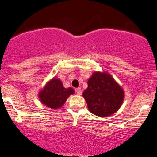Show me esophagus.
Here are the masks:
<instances>
[{"label":"esophagus","instance_id":"1","mask_svg":"<svg viewBox=\"0 0 157 157\" xmlns=\"http://www.w3.org/2000/svg\"><path fill=\"white\" fill-rule=\"evenodd\" d=\"M75 91H76V93L78 95H81L82 94V89H81L80 87L79 88H77V89H75Z\"/></svg>","mask_w":157,"mask_h":157}]
</instances>
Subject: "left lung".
<instances>
[{"label":"left lung","instance_id":"obj_1","mask_svg":"<svg viewBox=\"0 0 157 157\" xmlns=\"http://www.w3.org/2000/svg\"><path fill=\"white\" fill-rule=\"evenodd\" d=\"M87 85L82 95L88 109L94 115L108 117L120 108L124 90L110 74L95 72L88 79Z\"/></svg>","mask_w":157,"mask_h":157}]
</instances>
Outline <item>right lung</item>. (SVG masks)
I'll list each match as a JSON object with an SVG mask.
<instances>
[{"label": "right lung", "instance_id": "1", "mask_svg": "<svg viewBox=\"0 0 157 157\" xmlns=\"http://www.w3.org/2000/svg\"><path fill=\"white\" fill-rule=\"evenodd\" d=\"M73 88H65L59 78L51 79L39 92L38 97L42 104L52 109L62 107L70 95L73 94Z\"/></svg>", "mask_w": 157, "mask_h": 157}]
</instances>
